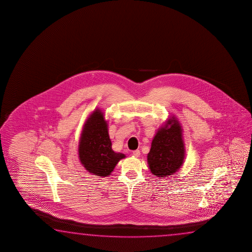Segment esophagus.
<instances>
[{
  "label": "esophagus",
  "mask_w": 252,
  "mask_h": 252,
  "mask_svg": "<svg viewBox=\"0 0 252 252\" xmlns=\"http://www.w3.org/2000/svg\"><path fill=\"white\" fill-rule=\"evenodd\" d=\"M132 155L134 157H136V158L139 157V155H140V151H139V150H135V151H133Z\"/></svg>",
  "instance_id": "obj_1"
}]
</instances>
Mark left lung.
I'll list each match as a JSON object with an SVG mask.
<instances>
[{
    "mask_svg": "<svg viewBox=\"0 0 252 252\" xmlns=\"http://www.w3.org/2000/svg\"><path fill=\"white\" fill-rule=\"evenodd\" d=\"M185 146L179 121L172 116L155 134L147 162L152 174L160 178L174 175L184 164Z\"/></svg>",
    "mask_w": 252,
    "mask_h": 252,
    "instance_id": "1",
    "label": "left lung"
}]
</instances>
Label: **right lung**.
Wrapping results in <instances>:
<instances>
[{"mask_svg": "<svg viewBox=\"0 0 252 252\" xmlns=\"http://www.w3.org/2000/svg\"><path fill=\"white\" fill-rule=\"evenodd\" d=\"M78 157L92 175L107 177L126 156L115 153L108 135V125L100 109H95L84 124L78 145Z\"/></svg>", "mask_w": 252, "mask_h": 252, "instance_id": "obj_1", "label": "right lung"}]
</instances>
